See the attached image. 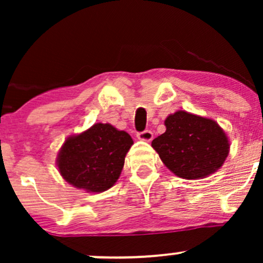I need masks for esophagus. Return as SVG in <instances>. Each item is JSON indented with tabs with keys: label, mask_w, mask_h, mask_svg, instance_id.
<instances>
[{
	"label": "esophagus",
	"mask_w": 263,
	"mask_h": 263,
	"mask_svg": "<svg viewBox=\"0 0 263 263\" xmlns=\"http://www.w3.org/2000/svg\"><path fill=\"white\" fill-rule=\"evenodd\" d=\"M137 138L141 141L149 142L153 138V134L151 131H148V129H146V131H143V132H138Z\"/></svg>",
	"instance_id": "1"
}]
</instances>
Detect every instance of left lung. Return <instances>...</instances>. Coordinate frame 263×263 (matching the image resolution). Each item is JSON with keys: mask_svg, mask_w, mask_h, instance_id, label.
<instances>
[{"mask_svg": "<svg viewBox=\"0 0 263 263\" xmlns=\"http://www.w3.org/2000/svg\"><path fill=\"white\" fill-rule=\"evenodd\" d=\"M164 125L165 132L152 141V147L176 176L200 179L224 164L230 143L218 122L179 110L170 115Z\"/></svg>", "mask_w": 263, "mask_h": 263, "instance_id": "obj_1", "label": "left lung"}]
</instances>
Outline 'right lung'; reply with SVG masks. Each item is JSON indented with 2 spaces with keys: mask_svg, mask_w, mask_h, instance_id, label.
<instances>
[{
  "mask_svg": "<svg viewBox=\"0 0 263 263\" xmlns=\"http://www.w3.org/2000/svg\"><path fill=\"white\" fill-rule=\"evenodd\" d=\"M132 144L127 132L110 123H95L63 143L57 157L60 176L87 193L105 192L120 178Z\"/></svg>",
  "mask_w": 263,
  "mask_h": 263,
  "instance_id": "add662e5",
  "label": "right lung"
}]
</instances>
